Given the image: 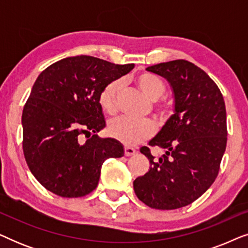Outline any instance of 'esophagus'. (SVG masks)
I'll use <instances>...</instances> for the list:
<instances>
[{
    "instance_id": "1",
    "label": "esophagus",
    "mask_w": 248,
    "mask_h": 248,
    "mask_svg": "<svg viewBox=\"0 0 248 248\" xmlns=\"http://www.w3.org/2000/svg\"><path fill=\"white\" fill-rule=\"evenodd\" d=\"M135 152H137V150H135L134 148H132V147H125L124 148V154H125V155H135Z\"/></svg>"
}]
</instances>
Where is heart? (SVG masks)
Instances as JSON below:
<instances>
[{
	"label": "heart",
	"mask_w": 248,
	"mask_h": 248,
	"mask_svg": "<svg viewBox=\"0 0 248 248\" xmlns=\"http://www.w3.org/2000/svg\"><path fill=\"white\" fill-rule=\"evenodd\" d=\"M135 82L142 93L152 101L158 100L166 90L164 81L152 73H141L137 77ZM121 90V80H114L107 83L100 91L99 104L107 114L114 115L117 111V100ZM158 110L162 115L168 113V108L166 106H159ZM108 132L110 137L122 143L132 145L151 137L155 132V124L149 120L140 121L130 117H118L110 121Z\"/></svg>",
	"instance_id": "heart-1"
}]
</instances>
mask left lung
<instances>
[{
    "instance_id": "left-lung-1",
    "label": "left lung",
    "mask_w": 248,
    "mask_h": 248,
    "mask_svg": "<svg viewBox=\"0 0 248 248\" xmlns=\"http://www.w3.org/2000/svg\"><path fill=\"white\" fill-rule=\"evenodd\" d=\"M165 78L174 94V114L149 145L164 149L155 159L142 147L150 168L133 182L140 201L152 209L191 204L215 182L227 145L225 100L204 71L185 60L147 67Z\"/></svg>"
}]
</instances>
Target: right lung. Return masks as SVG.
<instances>
[{
  "label": "right lung",
  "instance_id": "obj_1",
  "mask_svg": "<svg viewBox=\"0 0 248 248\" xmlns=\"http://www.w3.org/2000/svg\"><path fill=\"white\" fill-rule=\"evenodd\" d=\"M134 64L118 65L97 57H66L39 74L23 107V155L37 181L62 198H81L97 187L107 158L124 148L96 134L106 126L99 93ZM82 134H93L81 142Z\"/></svg>",
  "mask_w": 248,
  "mask_h": 248
}]
</instances>
